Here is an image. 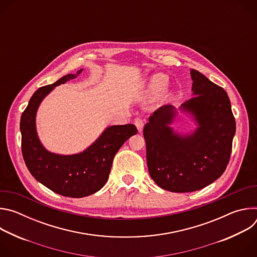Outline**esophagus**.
Here are the masks:
<instances>
[{"label": "esophagus", "mask_w": 257, "mask_h": 257, "mask_svg": "<svg viewBox=\"0 0 257 257\" xmlns=\"http://www.w3.org/2000/svg\"><path fill=\"white\" fill-rule=\"evenodd\" d=\"M135 126L137 127V130L139 133H141L143 131V127H144V122L141 118H136L135 119Z\"/></svg>", "instance_id": "esophagus-1"}]
</instances>
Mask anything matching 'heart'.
I'll use <instances>...</instances> for the list:
<instances>
[{"label": "heart", "mask_w": 257, "mask_h": 257, "mask_svg": "<svg viewBox=\"0 0 257 257\" xmlns=\"http://www.w3.org/2000/svg\"><path fill=\"white\" fill-rule=\"evenodd\" d=\"M168 78L163 74H156L151 77L150 82L144 91V95L149 99H156L161 96L168 87ZM174 98V92L170 91L165 94V101H171Z\"/></svg>", "instance_id": "b5f03b06"}]
</instances>
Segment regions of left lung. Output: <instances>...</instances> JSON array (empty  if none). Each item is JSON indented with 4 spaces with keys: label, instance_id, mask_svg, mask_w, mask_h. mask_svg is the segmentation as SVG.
Returning <instances> with one entry per match:
<instances>
[{
    "label": "left lung",
    "instance_id": "obj_1",
    "mask_svg": "<svg viewBox=\"0 0 257 257\" xmlns=\"http://www.w3.org/2000/svg\"><path fill=\"white\" fill-rule=\"evenodd\" d=\"M192 98L179 108L160 107L143 129L146 162L161 188L177 193L200 190L225 172L236 132L227 92L191 69ZM179 112L191 117L196 128L180 133L171 125Z\"/></svg>",
    "mask_w": 257,
    "mask_h": 257
}]
</instances>
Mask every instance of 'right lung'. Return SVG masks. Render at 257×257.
Segmentation results:
<instances>
[{
  "label": "right lung",
  "instance_id": "right-lung-1",
  "mask_svg": "<svg viewBox=\"0 0 257 257\" xmlns=\"http://www.w3.org/2000/svg\"><path fill=\"white\" fill-rule=\"evenodd\" d=\"M67 74L51 85L36 90L22 113L20 131L22 155L30 174L50 190L63 196L80 198L100 190L108 179L113 160L124 142L137 133L133 124L107 126L84 151L60 155L48 151L36 130V113L45 97L56 86L78 77Z\"/></svg>",
  "mask_w": 257,
  "mask_h": 257
}]
</instances>
